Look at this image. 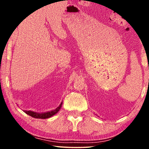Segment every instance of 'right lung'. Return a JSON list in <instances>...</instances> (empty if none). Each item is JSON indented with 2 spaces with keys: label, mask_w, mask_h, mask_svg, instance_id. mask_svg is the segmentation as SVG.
<instances>
[{
  "label": "right lung",
  "mask_w": 149,
  "mask_h": 149,
  "mask_svg": "<svg viewBox=\"0 0 149 149\" xmlns=\"http://www.w3.org/2000/svg\"><path fill=\"white\" fill-rule=\"evenodd\" d=\"M62 102H61V104L59 105V107H57L56 109L49 111V112H47L37 113V112H33V111H30V110L29 111L24 110V112L26 113L27 115L33 117L35 118H39V119H46V118H49L50 117H51L54 114H56V113H58V112L62 107Z\"/></svg>",
  "instance_id": "add662e5"
}]
</instances>
